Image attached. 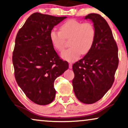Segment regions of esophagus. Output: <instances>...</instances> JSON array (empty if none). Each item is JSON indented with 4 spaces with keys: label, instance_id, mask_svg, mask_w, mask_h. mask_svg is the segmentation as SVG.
Returning <instances> with one entry per match:
<instances>
[{
    "label": "esophagus",
    "instance_id": "1",
    "mask_svg": "<svg viewBox=\"0 0 128 128\" xmlns=\"http://www.w3.org/2000/svg\"><path fill=\"white\" fill-rule=\"evenodd\" d=\"M72 68V62H69V68L71 69Z\"/></svg>",
    "mask_w": 128,
    "mask_h": 128
}]
</instances>
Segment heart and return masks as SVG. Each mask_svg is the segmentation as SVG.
I'll return each mask as SVG.
<instances>
[{"label":"heart","mask_w":128,"mask_h":128,"mask_svg":"<svg viewBox=\"0 0 128 128\" xmlns=\"http://www.w3.org/2000/svg\"><path fill=\"white\" fill-rule=\"evenodd\" d=\"M96 35V29L92 23L70 19L60 26V30H51L49 37L54 48L59 52L62 51L66 47L65 39L71 38V48L62 52L61 57L68 62H75L81 54H86L91 50Z\"/></svg>","instance_id":"b5f03b06"}]
</instances>
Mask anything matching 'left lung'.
Masks as SVG:
<instances>
[{
    "mask_svg": "<svg viewBox=\"0 0 128 128\" xmlns=\"http://www.w3.org/2000/svg\"><path fill=\"white\" fill-rule=\"evenodd\" d=\"M84 19L93 22L96 39L91 50L73 64L72 85L80 102L93 104L101 99L114 83L119 62L118 50L111 28L103 17L91 13Z\"/></svg>",
    "mask_w": 128,
    "mask_h": 128,
    "instance_id": "1",
    "label": "left lung"
}]
</instances>
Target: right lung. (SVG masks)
<instances>
[{"instance_id": "add662e5", "label": "right lung", "mask_w": 128, "mask_h": 128, "mask_svg": "<svg viewBox=\"0 0 128 128\" xmlns=\"http://www.w3.org/2000/svg\"><path fill=\"white\" fill-rule=\"evenodd\" d=\"M66 18L35 12L16 36L12 58L16 80L29 99L39 105L53 102L54 80L68 68L49 37L54 26Z\"/></svg>"}]
</instances>
